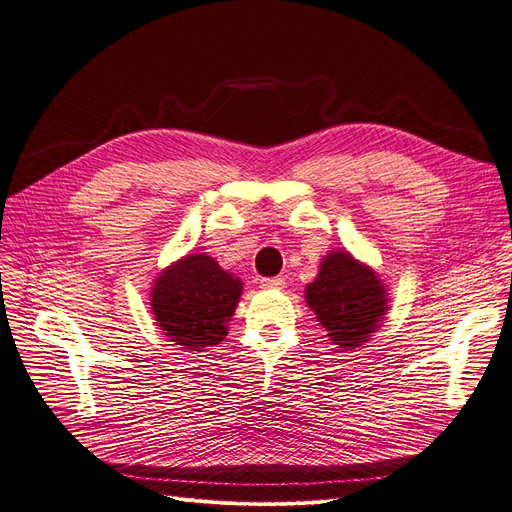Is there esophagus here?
Segmentation results:
<instances>
[{"instance_id":"obj_1","label":"esophagus","mask_w":512,"mask_h":512,"mask_svg":"<svg viewBox=\"0 0 512 512\" xmlns=\"http://www.w3.org/2000/svg\"><path fill=\"white\" fill-rule=\"evenodd\" d=\"M260 285L264 289H283L285 287V279L283 277H264V279H260Z\"/></svg>"}]
</instances>
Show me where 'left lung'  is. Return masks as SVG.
<instances>
[{"instance_id": "8db88e82", "label": "left lung", "mask_w": 512, "mask_h": 512, "mask_svg": "<svg viewBox=\"0 0 512 512\" xmlns=\"http://www.w3.org/2000/svg\"><path fill=\"white\" fill-rule=\"evenodd\" d=\"M306 299L328 337L343 349L366 343L386 310L376 275L347 252L324 258L318 279L306 287Z\"/></svg>"}]
</instances>
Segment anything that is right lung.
<instances>
[{
  "label": "right lung",
  "instance_id": "right-lung-1",
  "mask_svg": "<svg viewBox=\"0 0 512 512\" xmlns=\"http://www.w3.org/2000/svg\"><path fill=\"white\" fill-rule=\"evenodd\" d=\"M239 293L242 281L225 273L213 258L186 256L157 279L153 312L175 345L202 351L225 339V322L233 316Z\"/></svg>",
  "mask_w": 512,
  "mask_h": 512
}]
</instances>
